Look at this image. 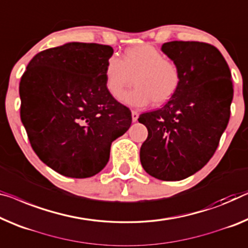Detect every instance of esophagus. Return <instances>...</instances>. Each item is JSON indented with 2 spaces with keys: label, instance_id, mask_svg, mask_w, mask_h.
Masks as SVG:
<instances>
[{
  "label": "esophagus",
  "instance_id": "34e87169",
  "mask_svg": "<svg viewBox=\"0 0 248 248\" xmlns=\"http://www.w3.org/2000/svg\"><path fill=\"white\" fill-rule=\"evenodd\" d=\"M131 117H132V123H136V121L138 120V118H139V113L137 112V111H135V110H132V111H131Z\"/></svg>",
  "mask_w": 248,
  "mask_h": 248
}]
</instances>
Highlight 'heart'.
I'll use <instances>...</instances> for the list:
<instances>
[{"label":"heart","mask_w":248,"mask_h":248,"mask_svg":"<svg viewBox=\"0 0 248 248\" xmlns=\"http://www.w3.org/2000/svg\"><path fill=\"white\" fill-rule=\"evenodd\" d=\"M105 87L109 94L119 99L134 80L136 87L125 92L121 101L132 107L167 103L182 82L179 66L150 44H139L124 50L121 59H108L103 70Z\"/></svg>","instance_id":"1"}]
</instances>
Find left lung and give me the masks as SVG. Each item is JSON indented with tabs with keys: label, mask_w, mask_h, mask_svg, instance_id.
I'll return each mask as SVG.
<instances>
[{
	"label": "left lung",
	"mask_w": 248,
	"mask_h": 248,
	"mask_svg": "<svg viewBox=\"0 0 248 248\" xmlns=\"http://www.w3.org/2000/svg\"><path fill=\"white\" fill-rule=\"evenodd\" d=\"M161 51L179 66L182 82L162 108L139 116L148 129L140 161L155 178L182 180L215 154L230 121L234 89L227 62L212 44L171 41Z\"/></svg>",
	"instance_id": "8db88e82"
}]
</instances>
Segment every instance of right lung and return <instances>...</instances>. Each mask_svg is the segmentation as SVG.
<instances>
[{"label": "right lung", "instance_id": "right-lung-1", "mask_svg": "<svg viewBox=\"0 0 248 248\" xmlns=\"http://www.w3.org/2000/svg\"><path fill=\"white\" fill-rule=\"evenodd\" d=\"M113 49L70 42L33 57L21 78V120L44 164L71 178L100 172L113 140L130 127L127 107L107 91L103 70Z\"/></svg>", "mask_w": 248, "mask_h": 248}]
</instances>
